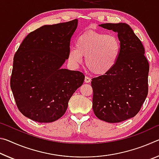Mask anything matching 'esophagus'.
I'll return each mask as SVG.
<instances>
[{"label": "esophagus", "instance_id": "1", "mask_svg": "<svg viewBox=\"0 0 159 159\" xmlns=\"http://www.w3.org/2000/svg\"><path fill=\"white\" fill-rule=\"evenodd\" d=\"M85 83H90V81H91V79H90L89 77H87V76H85Z\"/></svg>", "mask_w": 159, "mask_h": 159}]
</instances>
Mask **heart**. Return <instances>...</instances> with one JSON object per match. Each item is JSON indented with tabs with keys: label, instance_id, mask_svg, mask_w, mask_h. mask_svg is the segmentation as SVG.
Instances as JSON below:
<instances>
[{
	"label": "heart",
	"instance_id": "1",
	"mask_svg": "<svg viewBox=\"0 0 159 159\" xmlns=\"http://www.w3.org/2000/svg\"><path fill=\"white\" fill-rule=\"evenodd\" d=\"M120 52V43L113 34L94 31H86L78 38L76 48L69 52L70 62L79 65L85 57V64L97 76L108 74L116 66Z\"/></svg>",
	"mask_w": 159,
	"mask_h": 159
}]
</instances>
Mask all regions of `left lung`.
<instances>
[{
  "mask_svg": "<svg viewBox=\"0 0 159 159\" xmlns=\"http://www.w3.org/2000/svg\"><path fill=\"white\" fill-rule=\"evenodd\" d=\"M99 26L118 34L120 52L111 71L92 79L93 111L106 122H122L138 114L147 98L149 63L143 45L127 24Z\"/></svg>",
  "mask_w": 159,
  "mask_h": 159,
  "instance_id": "8db88e82",
  "label": "left lung"
}]
</instances>
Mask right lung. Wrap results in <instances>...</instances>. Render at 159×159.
<instances>
[{
	"instance_id": "obj_1",
	"label": "right lung",
	"mask_w": 159,
	"mask_h": 159,
	"mask_svg": "<svg viewBox=\"0 0 159 159\" xmlns=\"http://www.w3.org/2000/svg\"><path fill=\"white\" fill-rule=\"evenodd\" d=\"M78 20L44 25L29 34L16 52L10 87L19 110L39 123L57 120L85 76L61 69L68 59L70 40Z\"/></svg>"
}]
</instances>
